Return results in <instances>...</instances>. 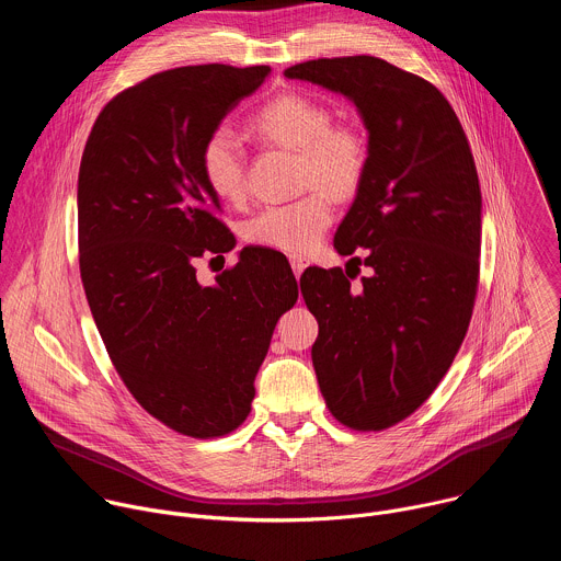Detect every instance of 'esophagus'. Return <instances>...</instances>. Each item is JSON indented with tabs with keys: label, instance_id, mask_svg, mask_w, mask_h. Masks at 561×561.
<instances>
[{
	"label": "esophagus",
	"instance_id": "34e87169",
	"mask_svg": "<svg viewBox=\"0 0 561 561\" xmlns=\"http://www.w3.org/2000/svg\"><path fill=\"white\" fill-rule=\"evenodd\" d=\"M290 266H293V273L295 277H299L304 273V268L308 266V260L301 257V255H290Z\"/></svg>",
	"mask_w": 561,
	"mask_h": 561
}]
</instances>
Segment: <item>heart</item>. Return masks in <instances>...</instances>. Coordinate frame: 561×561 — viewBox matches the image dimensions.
<instances>
[{
	"instance_id": "b5f03b06",
	"label": "heart",
	"mask_w": 561,
	"mask_h": 561,
	"mask_svg": "<svg viewBox=\"0 0 561 561\" xmlns=\"http://www.w3.org/2000/svg\"><path fill=\"white\" fill-rule=\"evenodd\" d=\"M251 126L264 139L299 152L297 184L310 191L255 213L244 226L247 242L284 253H308L335 217L328 194L346 197L362 184L368 164L366 141L351 126H333L324 104L297 93L268 102ZM199 164L206 184L219 199L239 202L247 195L244 148L230 130H215L204 141Z\"/></svg>"
}]
</instances>
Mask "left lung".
<instances>
[{"instance_id": "1", "label": "left lung", "mask_w": 561, "mask_h": 561, "mask_svg": "<svg viewBox=\"0 0 561 561\" xmlns=\"http://www.w3.org/2000/svg\"><path fill=\"white\" fill-rule=\"evenodd\" d=\"M284 75L344 95L368 133L335 249H366L370 275L351 288L342 268L312 266L299 286L319 324L310 355L329 411L381 431L426 402L468 331L482 247L474 159L446 98L379 57L312 59Z\"/></svg>"}]
</instances>
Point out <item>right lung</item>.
Masks as SVG:
<instances>
[{"mask_svg": "<svg viewBox=\"0 0 561 561\" xmlns=\"http://www.w3.org/2000/svg\"><path fill=\"white\" fill-rule=\"evenodd\" d=\"M268 66H182L119 93L100 113L77 180L79 273L104 346L137 402L191 437L251 413L255 377L297 282L277 251H239L197 282L195 262L234 249L199 154Z\"/></svg>", "mask_w": 561, "mask_h": 561, "instance_id": "right-lung-1", "label": "right lung"}]
</instances>
